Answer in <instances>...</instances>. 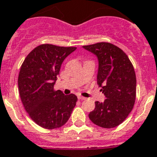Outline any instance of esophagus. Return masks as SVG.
Masks as SVG:
<instances>
[{
	"mask_svg": "<svg viewBox=\"0 0 157 157\" xmlns=\"http://www.w3.org/2000/svg\"><path fill=\"white\" fill-rule=\"evenodd\" d=\"M78 99L79 100H86V98H85V97H83V96H81V95H78Z\"/></svg>",
	"mask_w": 157,
	"mask_h": 157,
	"instance_id": "1",
	"label": "esophagus"
}]
</instances>
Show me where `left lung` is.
I'll use <instances>...</instances> for the list:
<instances>
[{"mask_svg": "<svg viewBox=\"0 0 157 157\" xmlns=\"http://www.w3.org/2000/svg\"><path fill=\"white\" fill-rule=\"evenodd\" d=\"M84 49L98 57L97 83L106 99L95 102V108L89 114L94 124L106 129L119 125L126 119L136 98V76L126 54L108 42L84 45Z\"/></svg>", "mask_w": 157, "mask_h": 157, "instance_id": "1", "label": "left lung"}]
</instances>
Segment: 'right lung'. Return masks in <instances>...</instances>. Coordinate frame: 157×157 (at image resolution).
Here are the masks:
<instances>
[{"label": "right lung", "mask_w": 157, "mask_h": 157, "mask_svg": "<svg viewBox=\"0 0 157 157\" xmlns=\"http://www.w3.org/2000/svg\"><path fill=\"white\" fill-rule=\"evenodd\" d=\"M76 47L42 44L26 57L18 74V92L33 121L46 129L63 126L71 117L77 97L54 89L63 62Z\"/></svg>", "instance_id": "add662e5"}]
</instances>
